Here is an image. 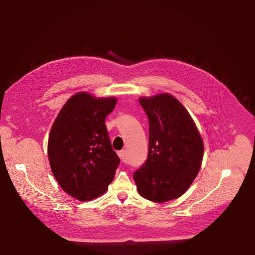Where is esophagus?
<instances>
[{"mask_svg":"<svg viewBox=\"0 0 255 255\" xmlns=\"http://www.w3.org/2000/svg\"><path fill=\"white\" fill-rule=\"evenodd\" d=\"M118 155L122 161H124V162L126 161V150L123 149L121 151H118Z\"/></svg>","mask_w":255,"mask_h":255,"instance_id":"esophagus-1","label":"esophagus"}]
</instances>
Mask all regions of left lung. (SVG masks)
I'll return each mask as SVG.
<instances>
[{
    "label": "left lung",
    "mask_w": 255,
    "mask_h": 255,
    "mask_svg": "<svg viewBox=\"0 0 255 255\" xmlns=\"http://www.w3.org/2000/svg\"><path fill=\"white\" fill-rule=\"evenodd\" d=\"M149 121L148 156L133 178L141 197L164 203L184 195L201 168L204 142L187 109L167 93L139 99Z\"/></svg>",
    "instance_id": "1"
}]
</instances>
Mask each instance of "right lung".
<instances>
[{
  "label": "right lung",
  "mask_w": 255,
  "mask_h": 255,
  "mask_svg": "<svg viewBox=\"0 0 255 255\" xmlns=\"http://www.w3.org/2000/svg\"><path fill=\"white\" fill-rule=\"evenodd\" d=\"M116 103L114 97L78 93L66 101L51 127L47 146L51 171L61 189L81 202L102 196L120 163L105 125Z\"/></svg>",
  "instance_id": "right-lung-1"
}]
</instances>
